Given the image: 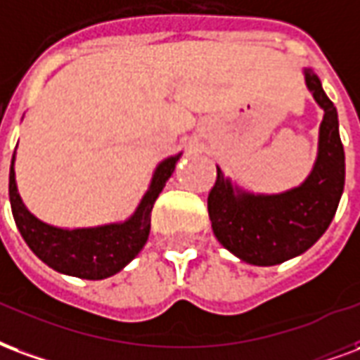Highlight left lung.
Returning <instances> with one entry per match:
<instances>
[{"label":"left lung","instance_id":"8db88e82","mask_svg":"<svg viewBox=\"0 0 360 360\" xmlns=\"http://www.w3.org/2000/svg\"><path fill=\"white\" fill-rule=\"evenodd\" d=\"M309 90L324 109L319 159L311 176L280 195H234L217 167V182L207 209L217 240L241 261L259 266L280 264L305 253L334 219L345 184V153L338 111L322 90L319 76L305 72Z\"/></svg>","mask_w":360,"mask_h":360}]
</instances>
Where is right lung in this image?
Instances as JSON below:
<instances>
[{
  "label": "right lung",
  "mask_w": 360,
  "mask_h": 360,
  "mask_svg": "<svg viewBox=\"0 0 360 360\" xmlns=\"http://www.w3.org/2000/svg\"><path fill=\"white\" fill-rule=\"evenodd\" d=\"M15 159V155H13ZM176 157L162 161L155 170L151 188L141 199L138 211L130 220L122 224H109L99 228L82 230H61L32 217L20 201L15 184V170H9V199L11 211L20 236L28 248L32 249L41 261L57 272L84 280H103L117 274L138 255L146 245L151 228V209L155 199L165 188L172 174Z\"/></svg>",
  "instance_id": "right-lung-1"
}]
</instances>
